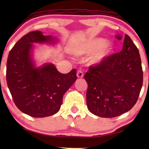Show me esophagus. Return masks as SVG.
I'll list each match as a JSON object with an SVG mask.
<instances>
[{
    "label": "esophagus",
    "mask_w": 149,
    "mask_h": 149,
    "mask_svg": "<svg viewBox=\"0 0 149 149\" xmlns=\"http://www.w3.org/2000/svg\"><path fill=\"white\" fill-rule=\"evenodd\" d=\"M77 77H78V78H83V73L82 71H81V70L77 71Z\"/></svg>",
    "instance_id": "esophagus-1"
}]
</instances>
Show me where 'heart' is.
<instances>
[{"instance_id": "obj_1", "label": "heart", "mask_w": 149, "mask_h": 149, "mask_svg": "<svg viewBox=\"0 0 149 149\" xmlns=\"http://www.w3.org/2000/svg\"><path fill=\"white\" fill-rule=\"evenodd\" d=\"M113 51V47L107 43V40L103 38L89 39L77 46L74 54L77 56H84L91 54L88 58V62L92 66H98L104 62Z\"/></svg>"}]
</instances>
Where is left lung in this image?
I'll use <instances>...</instances> for the list:
<instances>
[{"mask_svg": "<svg viewBox=\"0 0 149 149\" xmlns=\"http://www.w3.org/2000/svg\"><path fill=\"white\" fill-rule=\"evenodd\" d=\"M84 78L88 84L87 109L91 113L111 118L130 111L137 102L143 81L139 51L130 36L125 35L121 52L102 64L89 67Z\"/></svg>", "mask_w": 149, "mask_h": 149, "instance_id": "1", "label": "left lung"}]
</instances>
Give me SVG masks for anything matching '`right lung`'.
I'll list each match as a JSON object with an SVG mask.
<instances>
[{
    "mask_svg": "<svg viewBox=\"0 0 149 149\" xmlns=\"http://www.w3.org/2000/svg\"><path fill=\"white\" fill-rule=\"evenodd\" d=\"M56 37L40 31L30 32L16 42L7 62V83L16 107L33 117H45L60 111L63 95L77 80V71L67 74L52 63L36 66L33 43L56 44Z\"/></svg>",
    "mask_w": 149,
    "mask_h": 149,
    "instance_id": "right-lung-1",
    "label": "right lung"
}]
</instances>
